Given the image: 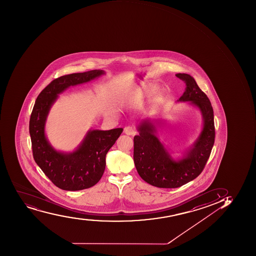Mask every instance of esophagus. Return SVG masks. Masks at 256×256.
<instances>
[{
    "label": "esophagus",
    "instance_id": "1",
    "mask_svg": "<svg viewBox=\"0 0 256 256\" xmlns=\"http://www.w3.org/2000/svg\"><path fill=\"white\" fill-rule=\"evenodd\" d=\"M124 132L126 134V135H134L136 134H137V131L135 130L134 128L132 126H125V128H124Z\"/></svg>",
    "mask_w": 256,
    "mask_h": 256
}]
</instances>
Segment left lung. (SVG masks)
<instances>
[{
  "label": "left lung",
  "mask_w": 256,
  "mask_h": 256,
  "mask_svg": "<svg viewBox=\"0 0 256 256\" xmlns=\"http://www.w3.org/2000/svg\"><path fill=\"white\" fill-rule=\"evenodd\" d=\"M176 76L186 84L184 92L178 101L190 102L202 114L204 126L200 137L178 161L158 138L156 126L150 119L140 122V135L134 138V160L140 177L152 186L165 188L181 187L202 172L216 138L214 110L207 95L188 74H178Z\"/></svg>",
  "instance_id": "1"
}]
</instances>
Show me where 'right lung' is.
Listing matches in <instances>:
<instances>
[{
  "mask_svg": "<svg viewBox=\"0 0 256 256\" xmlns=\"http://www.w3.org/2000/svg\"><path fill=\"white\" fill-rule=\"evenodd\" d=\"M102 70L69 74L54 79L40 92L30 114L29 132L33 158L36 164L56 187L68 191L88 188L101 180L106 167V154L122 132V128L90 130L74 152H58L45 135V124L52 104L70 86L98 78Z\"/></svg>",
  "mask_w": 256,
  "mask_h": 256,
  "instance_id": "add662e5",
  "label": "right lung"
}]
</instances>
